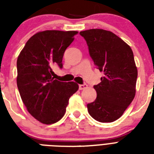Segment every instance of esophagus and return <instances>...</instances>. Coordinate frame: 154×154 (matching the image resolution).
<instances>
[{
  "instance_id": "esophagus-1",
  "label": "esophagus",
  "mask_w": 154,
  "mask_h": 154,
  "mask_svg": "<svg viewBox=\"0 0 154 154\" xmlns=\"http://www.w3.org/2000/svg\"><path fill=\"white\" fill-rule=\"evenodd\" d=\"M87 88V85L86 84H83V85H79V89L80 90H82V89H85Z\"/></svg>"
}]
</instances>
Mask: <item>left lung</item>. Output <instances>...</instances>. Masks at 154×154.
Listing matches in <instances>:
<instances>
[{"instance_id": "left-lung-1", "label": "left lung", "mask_w": 154, "mask_h": 154, "mask_svg": "<svg viewBox=\"0 0 154 154\" xmlns=\"http://www.w3.org/2000/svg\"><path fill=\"white\" fill-rule=\"evenodd\" d=\"M94 65L104 73L94 85L97 98L88 112L100 122H112L124 113L136 94L137 69L131 48L113 32L100 29L80 32Z\"/></svg>"}]
</instances>
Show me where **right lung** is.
<instances>
[{
	"label": "right lung",
	"instance_id": "add662e5",
	"mask_svg": "<svg viewBox=\"0 0 154 154\" xmlns=\"http://www.w3.org/2000/svg\"><path fill=\"white\" fill-rule=\"evenodd\" d=\"M77 32H37L30 37L18 56L17 84L20 97L30 114L43 124L60 121L69 97L79 88L75 82H59L53 77V68H62L64 53Z\"/></svg>",
	"mask_w": 154,
	"mask_h": 154
}]
</instances>
